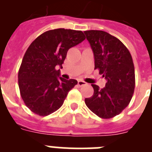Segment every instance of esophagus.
Wrapping results in <instances>:
<instances>
[{
    "mask_svg": "<svg viewBox=\"0 0 152 152\" xmlns=\"http://www.w3.org/2000/svg\"><path fill=\"white\" fill-rule=\"evenodd\" d=\"M86 84H87V83H86L85 81H84V80H78V81H77V84H78V86H80V87H81V86L86 85Z\"/></svg>",
    "mask_w": 152,
    "mask_h": 152,
    "instance_id": "obj_1",
    "label": "esophagus"
}]
</instances>
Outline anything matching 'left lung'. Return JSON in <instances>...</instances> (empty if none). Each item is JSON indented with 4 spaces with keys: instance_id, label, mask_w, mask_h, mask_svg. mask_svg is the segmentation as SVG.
<instances>
[{
    "instance_id": "1",
    "label": "left lung",
    "mask_w": 152,
    "mask_h": 152,
    "mask_svg": "<svg viewBox=\"0 0 152 152\" xmlns=\"http://www.w3.org/2000/svg\"><path fill=\"white\" fill-rule=\"evenodd\" d=\"M94 56V69L107 80L105 88L91 84L94 95L87 107L102 119L119 115L129 105L135 90V68L129 51L119 39L101 30L84 31Z\"/></svg>"
}]
</instances>
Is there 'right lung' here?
I'll return each instance as SVG.
<instances>
[{
    "instance_id": "add662e5",
    "label": "right lung",
    "mask_w": 152,
    "mask_h": 152,
    "mask_svg": "<svg viewBox=\"0 0 152 152\" xmlns=\"http://www.w3.org/2000/svg\"><path fill=\"white\" fill-rule=\"evenodd\" d=\"M85 39L82 31L63 28L46 31L30 44L18 72L20 95L26 107L45 116L62 106L68 92L77 84L60 77L68 49Z\"/></svg>"
}]
</instances>
